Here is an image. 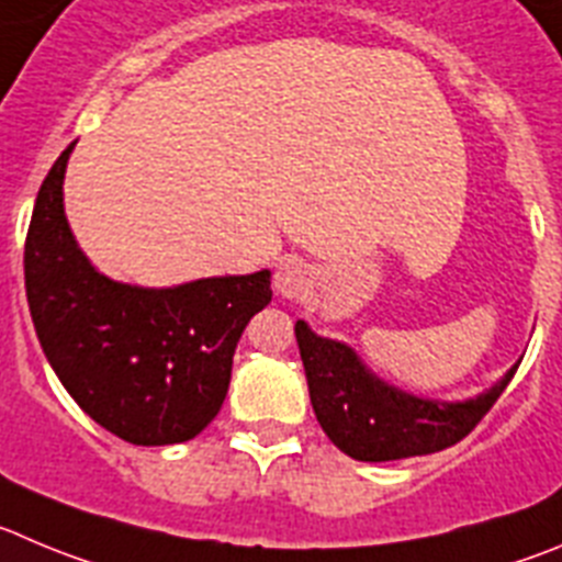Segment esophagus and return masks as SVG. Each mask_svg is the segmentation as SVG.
I'll return each mask as SVG.
<instances>
[{"instance_id":"obj_1","label":"esophagus","mask_w":562,"mask_h":562,"mask_svg":"<svg viewBox=\"0 0 562 562\" xmlns=\"http://www.w3.org/2000/svg\"><path fill=\"white\" fill-rule=\"evenodd\" d=\"M274 288L285 299H302L313 288V277L302 260H285L274 274Z\"/></svg>"}]
</instances>
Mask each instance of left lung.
Returning <instances> with one entry per match:
<instances>
[{
    "label": "left lung",
    "instance_id": "obj_1",
    "mask_svg": "<svg viewBox=\"0 0 562 562\" xmlns=\"http://www.w3.org/2000/svg\"><path fill=\"white\" fill-rule=\"evenodd\" d=\"M293 333L318 424L340 452L363 463L432 454L460 443L496 405L518 369L476 400L440 405L380 382L349 346L318 338L305 322H296Z\"/></svg>",
    "mask_w": 562,
    "mask_h": 562
}]
</instances>
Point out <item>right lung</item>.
I'll use <instances>...</instances> for the list:
<instances>
[{"label":"right lung","instance_id":"1","mask_svg":"<svg viewBox=\"0 0 562 562\" xmlns=\"http://www.w3.org/2000/svg\"><path fill=\"white\" fill-rule=\"evenodd\" d=\"M75 144L46 175L24 240L30 316L46 360L71 400L127 443L196 438L222 411L240 333L271 302V271L166 291L99 274L63 213Z\"/></svg>","mask_w":562,"mask_h":562}]
</instances>
